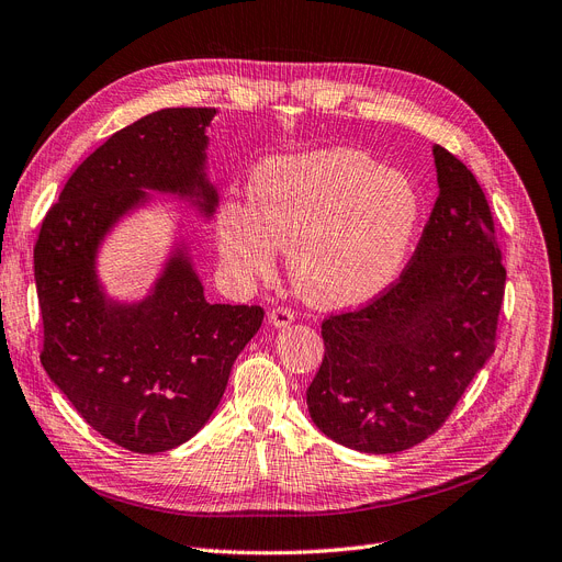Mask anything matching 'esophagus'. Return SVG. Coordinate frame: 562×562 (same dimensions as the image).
<instances>
[{
	"label": "esophagus",
	"mask_w": 562,
	"mask_h": 562,
	"mask_svg": "<svg viewBox=\"0 0 562 562\" xmlns=\"http://www.w3.org/2000/svg\"><path fill=\"white\" fill-rule=\"evenodd\" d=\"M268 322H271L276 328H284V326H289V324H294V322H296V314L291 312L289 307L280 305V307H273V310H271V314H268Z\"/></svg>",
	"instance_id": "34e87169"
}]
</instances>
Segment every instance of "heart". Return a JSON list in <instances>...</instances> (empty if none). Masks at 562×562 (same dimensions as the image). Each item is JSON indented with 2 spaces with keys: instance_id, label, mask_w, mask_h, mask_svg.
Returning <instances> with one entry per match:
<instances>
[{
  "instance_id": "b5f03b06",
  "label": "heart",
  "mask_w": 562,
  "mask_h": 562,
  "mask_svg": "<svg viewBox=\"0 0 562 562\" xmlns=\"http://www.w3.org/2000/svg\"><path fill=\"white\" fill-rule=\"evenodd\" d=\"M248 198L217 209L227 273L271 280L280 248H291V280L322 307L360 305L393 284L423 217L416 183L349 146L259 160Z\"/></svg>"
}]
</instances>
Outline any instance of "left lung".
<instances>
[{"instance_id":"1","label":"left lung","mask_w":562,"mask_h":562,"mask_svg":"<svg viewBox=\"0 0 562 562\" xmlns=\"http://www.w3.org/2000/svg\"><path fill=\"white\" fill-rule=\"evenodd\" d=\"M434 165L438 198L400 280L322 324L310 418L358 452L423 443L496 349L505 266L492 209L471 169L438 144Z\"/></svg>"}]
</instances>
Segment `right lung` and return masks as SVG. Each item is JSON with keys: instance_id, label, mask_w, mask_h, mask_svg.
<instances>
[{"instance_id": "right-lung-1", "label": "right lung", "mask_w": 562, "mask_h": 562, "mask_svg": "<svg viewBox=\"0 0 562 562\" xmlns=\"http://www.w3.org/2000/svg\"><path fill=\"white\" fill-rule=\"evenodd\" d=\"M213 116L215 108H167L114 133L70 175L34 248L47 376L89 427L139 454L172 450L209 423L263 322L259 305L209 303L183 243L137 303L108 299L95 273L103 238L149 192L213 215Z\"/></svg>"}]
</instances>
